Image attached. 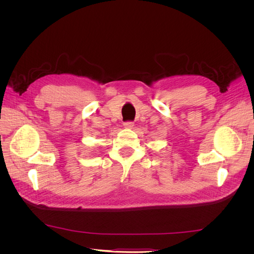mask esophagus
Instances as JSON below:
<instances>
[{"instance_id": "esophagus-1", "label": "esophagus", "mask_w": 254, "mask_h": 254, "mask_svg": "<svg viewBox=\"0 0 254 254\" xmlns=\"http://www.w3.org/2000/svg\"><path fill=\"white\" fill-rule=\"evenodd\" d=\"M124 127L126 129H131L133 127V123L132 122H125L124 123Z\"/></svg>"}]
</instances>
